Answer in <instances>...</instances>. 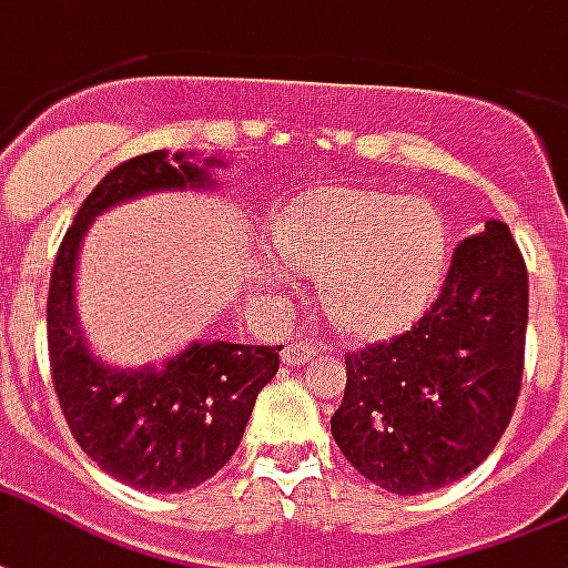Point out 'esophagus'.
Segmentation results:
<instances>
[{"label": "esophagus", "instance_id": "obj_1", "mask_svg": "<svg viewBox=\"0 0 568 568\" xmlns=\"http://www.w3.org/2000/svg\"><path fill=\"white\" fill-rule=\"evenodd\" d=\"M313 355H316V346H310V343H292V346L283 348V364L297 367V364H306Z\"/></svg>", "mask_w": 568, "mask_h": 568}]
</instances>
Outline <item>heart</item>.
I'll use <instances>...</instances> for the list:
<instances>
[{"instance_id":"obj_1","label":"heart","mask_w":568,"mask_h":568,"mask_svg":"<svg viewBox=\"0 0 568 568\" xmlns=\"http://www.w3.org/2000/svg\"><path fill=\"white\" fill-rule=\"evenodd\" d=\"M273 250L318 276L327 316L355 337H385L413 322L445 258V222L422 201L325 189L292 201L271 225Z\"/></svg>"}]
</instances>
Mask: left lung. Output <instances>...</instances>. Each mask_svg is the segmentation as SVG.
<instances>
[{"instance_id": "obj_1", "label": "left lung", "mask_w": 568, "mask_h": 568, "mask_svg": "<svg viewBox=\"0 0 568 568\" xmlns=\"http://www.w3.org/2000/svg\"><path fill=\"white\" fill-rule=\"evenodd\" d=\"M527 264L506 222L466 237L430 310L406 334L346 355L331 418L339 452L390 494H427L485 460L524 376Z\"/></svg>"}]
</instances>
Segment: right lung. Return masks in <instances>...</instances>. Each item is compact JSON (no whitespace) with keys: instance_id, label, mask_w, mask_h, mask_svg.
Listing matches in <instances>:
<instances>
[{"instance_id":"1","label":"right lung","mask_w":568,"mask_h":568,"mask_svg":"<svg viewBox=\"0 0 568 568\" xmlns=\"http://www.w3.org/2000/svg\"><path fill=\"white\" fill-rule=\"evenodd\" d=\"M220 159L192 162L168 150L134 155L104 174L57 252L48 295V348L62 415L104 473L150 494L199 487L229 464L258 390L280 369L283 346L192 343L162 367L116 369L90 352L74 313V267L90 222L162 189H213Z\"/></svg>"}]
</instances>
